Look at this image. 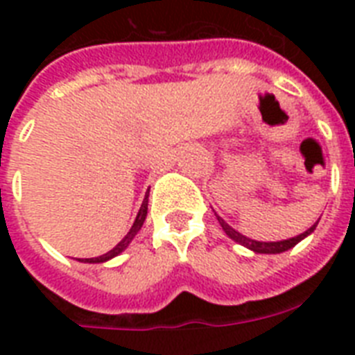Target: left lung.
Instances as JSON below:
<instances>
[{
    "mask_svg": "<svg viewBox=\"0 0 355 355\" xmlns=\"http://www.w3.org/2000/svg\"><path fill=\"white\" fill-rule=\"evenodd\" d=\"M217 221H219V225H221L223 230L227 232V236L230 237V239H234V241H237L239 245L250 248V250H254V252H258V254L286 252V250H289V248L295 247L298 241H302L304 237L309 236V234L315 230V227H317V223H315L313 227L309 228V230H306L304 234H300V236H297V237H291V239H284V241H254V239H250V237L243 236V234H239L237 230H234L232 227H228L227 223L223 221L219 216H217Z\"/></svg>",
    "mask_w": 355,
    "mask_h": 355,
    "instance_id": "left-lung-1",
    "label": "left lung"
}]
</instances>
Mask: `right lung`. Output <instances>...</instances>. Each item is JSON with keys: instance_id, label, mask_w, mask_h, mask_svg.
I'll list each match as a JSON object with an SVG mask.
<instances>
[{"instance_id": "1", "label": "right lung", "mask_w": 355, "mask_h": 355, "mask_svg": "<svg viewBox=\"0 0 355 355\" xmlns=\"http://www.w3.org/2000/svg\"><path fill=\"white\" fill-rule=\"evenodd\" d=\"M147 202H149V197L145 195L144 202H141V208H139L138 216H136V219H134V225L132 228L128 230V234L125 237H123L121 241L116 245V247L112 248V250H108L107 254H103V256H97V258H79V261H85V263H103V261H108V259L116 258L118 254H121L125 248L130 245V241H132L134 237H136V234L139 232V228H141V225H144L145 217H147Z\"/></svg>"}]
</instances>
